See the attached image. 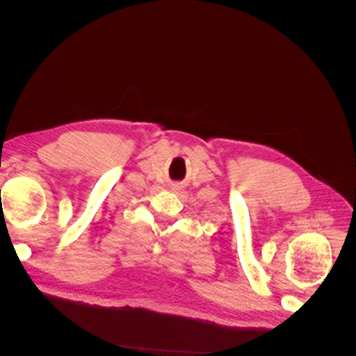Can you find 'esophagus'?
<instances>
[{
  "label": "esophagus",
  "mask_w": 356,
  "mask_h": 356,
  "mask_svg": "<svg viewBox=\"0 0 356 356\" xmlns=\"http://www.w3.org/2000/svg\"><path fill=\"white\" fill-rule=\"evenodd\" d=\"M181 187H179V184H170V190L172 191H178Z\"/></svg>",
  "instance_id": "esophagus-1"
}]
</instances>
